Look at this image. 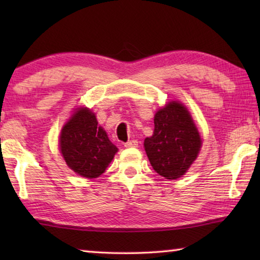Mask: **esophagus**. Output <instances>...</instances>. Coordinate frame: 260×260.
<instances>
[{
    "mask_svg": "<svg viewBox=\"0 0 260 260\" xmlns=\"http://www.w3.org/2000/svg\"><path fill=\"white\" fill-rule=\"evenodd\" d=\"M124 146H125V148H134V147L139 146V142L136 140H131V141H128V142H126Z\"/></svg>",
    "mask_w": 260,
    "mask_h": 260,
    "instance_id": "34e87169",
    "label": "esophagus"
}]
</instances>
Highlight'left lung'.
I'll return each mask as SVG.
<instances>
[{"label":"left lung","mask_w":260,"mask_h":260,"mask_svg":"<svg viewBox=\"0 0 260 260\" xmlns=\"http://www.w3.org/2000/svg\"><path fill=\"white\" fill-rule=\"evenodd\" d=\"M155 131L144 140V149L156 172L165 179H178L196 159L202 140L188 110L170 102L156 113Z\"/></svg>","instance_id":"1"}]
</instances>
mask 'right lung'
I'll return each mask as SVG.
<instances>
[{"label":"right lung","mask_w":260,"mask_h":260,"mask_svg":"<svg viewBox=\"0 0 260 260\" xmlns=\"http://www.w3.org/2000/svg\"><path fill=\"white\" fill-rule=\"evenodd\" d=\"M59 143L68 166L88 179L100 177L118 151L105 131L98 126L95 114L86 108L79 109L65 124Z\"/></svg>","instance_id":"right-lung-1"}]
</instances>
